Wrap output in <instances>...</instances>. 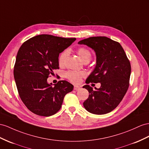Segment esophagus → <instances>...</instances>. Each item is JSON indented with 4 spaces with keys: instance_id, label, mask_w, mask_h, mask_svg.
I'll list each match as a JSON object with an SVG mask.
<instances>
[{
    "instance_id": "obj_1",
    "label": "esophagus",
    "mask_w": 149,
    "mask_h": 149,
    "mask_svg": "<svg viewBox=\"0 0 149 149\" xmlns=\"http://www.w3.org/2000/svg\"><path fill=\"white\" fill-rule=\"evenodd\" d=\"M74 89L75 91H79V90L81 89V87H80L78 86H74Z\"/></svg>"
}]
</instances>
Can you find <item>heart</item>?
Returning a JSON list of instances; mask_svg holds the SVG:
<instances>
[{
    "label": "heart",
    "instance_id": "1",
    "mask_svg": "<svg viewBox=\"0 0 149 149\" xmlns=\"http://www.w3.org/2000/svg\"><path fill=\"white\" fill-rule=\"evenodd\" d=\"M77 53L78 55L79 56L80 58H81L84 62H89L91 59V52L89 49L85 47H81L79 48ZM68 55V50H64L60 53L58 56V64L60 67H63L65 64L66 60L67 58V56ZM86 74L85 72L84 71H68L66 72L65 76L70 81L73 83H79L81 81V79L84 77H85Z\"/></svg>",
    "mask_w": 149,
    "mask_h": 149
}]
</instances>
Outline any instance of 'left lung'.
Returning <instances> with one entry per match:
<instances>
[{
    "label": "left lung",
    "instance_id": "left-lung-1",
    "mask_svg": "<svg viewBox=\"0 0 149 149\" xmlns=\"http://www.w3.org/2000/svg\"><path fill=\"white\" fill-rule=\"evenodd\" d=\"M93 49L96 65L86 83L100 82L97 89L89 85L83 87L89 91V97L83 105L87 111L104 114L112 111L123 100L128 89L131 65L121 45L105 36L90 37L79 41Z\"/></svg>",
    "mask_w": 149,
    "mask_h": 149
}]
</instances>
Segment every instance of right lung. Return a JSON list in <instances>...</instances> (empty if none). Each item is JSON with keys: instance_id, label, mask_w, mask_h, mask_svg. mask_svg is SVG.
I'll return each mask as SVG.
<instances>
[{"instance_id": "right-lung-1", "label": "right lung", "mask_w": 149, "mask_h": 149, "mask_svg": "<svg viewBox=\"0 0 149 149\" xmlns=\"http://www.w3.org/2000/svg\"><path fill=\"white\" fill-rule=\"evenodd\" d=\"M76 38L49 35L34 36L25 41L17 52L14 76L19 95L27 108L37 115L49 116L62 107L63 98L74 86L60 81L54 86L47 79L58 69V56Z\"/></svg>"}]
</instances>
